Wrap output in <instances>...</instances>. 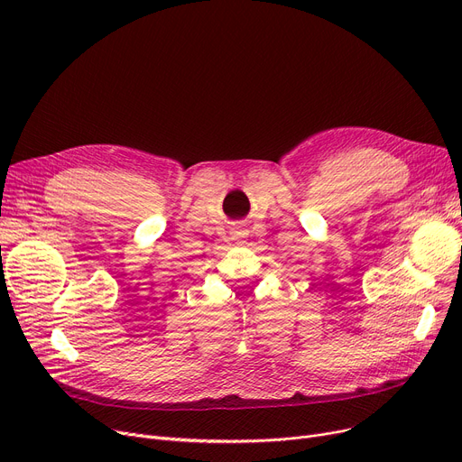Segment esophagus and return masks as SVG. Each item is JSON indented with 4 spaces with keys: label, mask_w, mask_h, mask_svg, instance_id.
Returning <instances> with one entry per match:
<instances>
[{
    "label": "esophagus",
    "mask_w": 462,
    "mask_h": 462,
    "mask_svg": "<svg viewBox=\"0 0 462 462\" xmlns=\"http://www.w3.org/2000/svg\"><path fill=\"white\" fill-rule=\"evenodd\" d=\"M236 239H239V237H245V230H239V232H236V236H234Z\"/></svg>",
    "instance_id": "obj_1"
}]
</instances>
